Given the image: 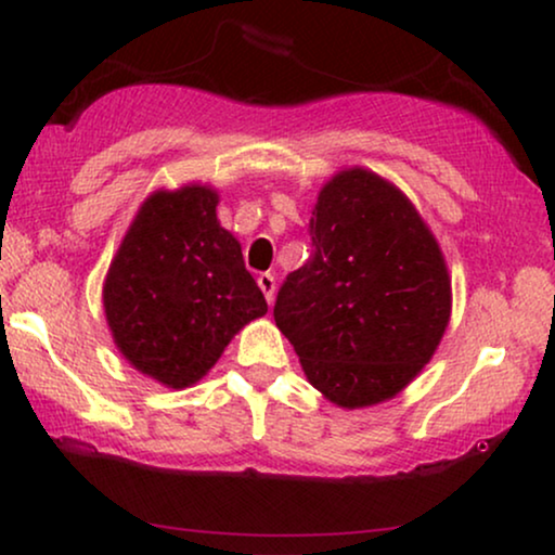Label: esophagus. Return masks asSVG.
Here are the masks:
<instances>
[{
	"label": "esophagus",
	"instance_id": "34e87169",
	"mask_svg": "<svg viewBox=\"0 0 555 555\" xmlns=\"http://www.w3.org/2000/svg\"><path fill=\"white\" fill-rule=\"evenodd\" d=\"M257 285H260V291L264 293L268 302H272V295H275V275H272V272H262V275L257 278Z\"/></svg>",
	"mask_w": 555,
	"mask_h": 555
}]
</instances>
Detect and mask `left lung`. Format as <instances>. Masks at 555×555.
Segmentation results:
<instances>
[{
    "instance_id": "8db88e82",
    "label": "left lung",
    "mask_w": 555,
    "mask_h": 555,
    "mask_svg": "<svg viewBox=\"0 0 555 555\" xmlns=\"http://www.w3.org/2000/svg\"><path fill=\"white\" fill-rule=\"evenodd\" d=\"M308 237V262L278 291V328L333 404L391 399L431 359L450 321L437 240L397 186L363 169L323 186Z\"/></svg>"
}]
</instances>
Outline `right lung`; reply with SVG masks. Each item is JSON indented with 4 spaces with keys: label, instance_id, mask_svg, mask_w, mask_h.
Masks as SVG:
<instances>
[{
    "label": "right lung",
    "instance_id": "right-lung-1",
    "mask_svg": "<svg viewBox=\"0 0 555 555\" xmlns=\"http://www.w3.org/2000/svg\"><path fill=\"white\" fill-rule=\"evenodd\" d=\"M116 346L171 389L199 382L268 302L217 219V192L184 186L143 204L103 287Z\"/></svg>",
    "mask_w": 555,
    "mask_h": 555
}]
</instances>
